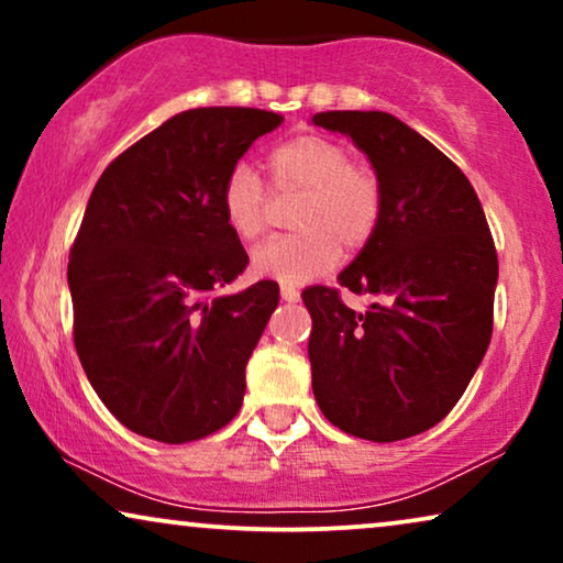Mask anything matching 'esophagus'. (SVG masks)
Wrapping results in <instances>:
<instances>
[{
  "label": "esophagus",
  "mask_w": 563,
  "mask_h": 563,
  "mask_svg": "<svg viewBox=\"0 0 563 563\" xmlns=\"http://www.w3.org/2000/svg\"><path fill=\"white\" fill-rule=\"evenodd\" d=\"M282 299L284 302H297L299 291L295 287H282Z\"/></svg>",
  "instance_id": "obj_1"
}]
</instances>
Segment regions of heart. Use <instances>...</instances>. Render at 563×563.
Listing matches in <instances>:
<instances>
[{
	"label": "heart",
	"mask_w": 563,
	"mask_h": 563,
	"mask_svg": "<svg viewBox=\"0 0 563 563\" xmlns=\"http://www.w3.org/2000/svg\"><path fill=\"white\" fill-rule=\"evenodd\" d=\"M274 195H302L291 222L299 233L274 238L251 253L258 279L299 287L330 272L345 251L372 241L384 210V189L374 168L351 161L343 143L325 135H297L268 153ZM230 233L253 241L266 225V191L251 166L235 164L218 195Z\"/></svg>",
	"instance_id": "b5f03b06"
}]
</instances>
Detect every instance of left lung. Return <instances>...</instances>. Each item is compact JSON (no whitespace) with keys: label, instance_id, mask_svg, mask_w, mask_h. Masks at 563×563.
<instances>
[{"label":"left lung","instance_id":"left-lung-1","mask_svg":"<svg viewBox=\"0 0 563 563\" xmlns=\"http://www.w3.org/2000/svg\"><path fill=\"white\" fill-rule=\"evenodd\" d=\"M312 122L349 135L384 189L379 228L338 276L376 302L356 312L341 289L302 291L312 391L343 433L402 441L453 410L487 353L495 241L464 172L395 114L318 112Z\"/></svg>","mask_w":563,"mask_h":563}]
</instances>
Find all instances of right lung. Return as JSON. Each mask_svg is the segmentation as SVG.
<instances>
[{
    "mask_svg": "<svg viewBox=\"0 0 563 563\" xmlns=\"http://www.w3.org/2000/svg\"><path fill=\"white\" fill-rule=\"evenodd\" d=\"M282 120L253 107L179 112L120 153L91 191L68 253L74 343L99 399L137 435L199 441L241 410L245 364L279 287L220 295L249 253L218 195Z\"/></svg>",
    "mask_w": 563,
    "mask_h": 563,
    "instance_id": "obj_1",
    "label": "right lung"
}]
</instances>
